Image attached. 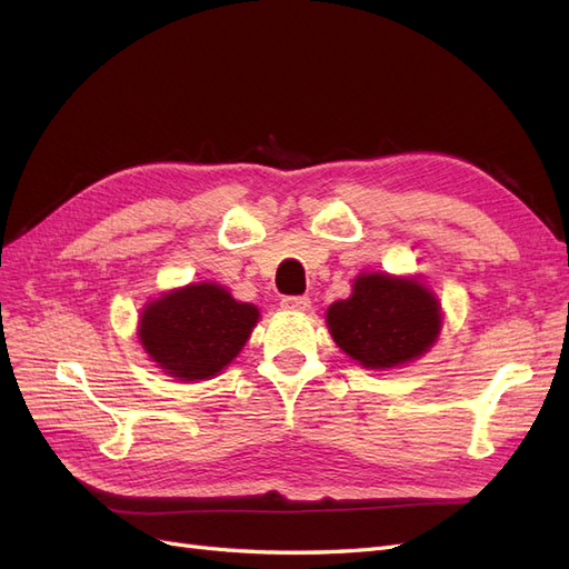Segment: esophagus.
<instances>
[{
    "label": "esophagus",
    "mask_w": 569,
    "mask_h": 569,
    "mask_svg": "<svg viewBox=\"0 0 569 569\" xmlns=\"http://www.w3.org/2000/svg\"><path fill=\"white\" fill-rule=\"evenodd\" d=\"M280 306L284 308V311H291V313H306L308 308H311V299H308V297H284L280 301Z\"/></svg>",
    "instance_id": "esophagus-1"
}]
</instances>
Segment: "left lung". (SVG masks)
I'll return each mask as SVG.
<instances>
[{"label":"left lung","instance_id":"1","mask_svg":"<svg viewBox=\"0 0 569 569\" xmlns=\"http://www.w3.org/2000/svg\"><path fill=\"white\" fill-rule=\"evenodd\" d=\"M337 347L368 370L412 363L435 347L443 311L420 274L360 272L349 299L325 313Z\"/></svg>","mask_w":569,"mask_h":569}]
</instances>
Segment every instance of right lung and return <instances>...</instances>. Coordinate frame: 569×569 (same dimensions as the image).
<instances>
[{"mask_svg":"<svg viewBox=\"0 0 569 569\" xmlns=\"http://www.w3.org/2000/svg\"><path fill=\"white\" fill-rule=\"evenodd\" d=\"M261 318L218 282L168 289L144 303L137 325L144 353L180 382L211 380L244 349Z\"/></svg>","mask_w":569,"mask_h":569,"instance_id":"add662e5","label":"right lung"}]
</instances>
